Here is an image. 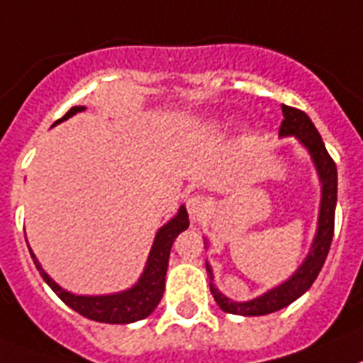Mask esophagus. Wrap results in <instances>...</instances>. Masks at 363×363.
I'll return each mask as SVG.
<instances>
[{"label": "esophagus", "instance_id": "34e87169", "mask_svg": "<svg viewBox=\"0 0 363 363\" xmlns=\"http://www.w3.org/2000/svg\"><path fill=\"white\" fill-rule=\"evenodd\" d=\"M187 209H189V215H191V217L200 218L208 213L209 202L203 199L202 194H193V196H189V200H187Z\"/></svg>", "mask_w": 363, "mask_h": 363}]
</instances>
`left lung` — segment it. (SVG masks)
<instances>
[{"mask_svg": "<svg viewBox=\"0 0 363 363\" xmlns=\"http://www.w3.org/2000/svg\"><path fill=\"white\" fill-rule=\"evenodd\" d=\"M284 121L280 125V135H295L302 145L310 150L313 163L317 167L319 178L323 184V199H321V213H319V228H317L315 241L308 254L306 262L302 263L301 269L293 274L286 284L278 286L277 289L257 296L248 302H233L217 291V287L209 282V289L213 295L215 302L223 308L226 313H235V315H267L272 311L282 310L289 306L293 301H296L302 293H306L319 277L325 259L330 250L332 238H334V217H336V200H337V169L330 154L326 152V146L323 143L321 135L310 121V116L304 111L296 107L282 106ZM209 280H213L211 267L206 263Z\"/></svg>", "mask_w": 363, "mask_h": 363, "instance_id": "1", "label": "left lung"}]
</instances>
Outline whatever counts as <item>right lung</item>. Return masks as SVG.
Masks as SVG:
<instances>
[{
	"label": "right lung",
	"instance_id": "obj_1",
	"mask_svg": "<svg viewBox=\"0 0 363 363\" xmlns=\"http://www.w3.org/2000/svg\"><path fill=\"white\" fill-rule=\"evenodd\" d=\"M85 107L77 106L72 107L67 115L59 118L57 122L67 121L68 116L76 115L79 111H83ZM55 122V124H57ZM189 228V215L187 209L182 206L172 220L169 224H164L163 228L157 232L154 241V247H152V252H150L148 263H146V269L143 272V277L137 284H135L131 289L124 293H116V295H106V296H81V295H72V293L65 291L61 287L53 282L52 278L48 277L46 272L42 271V267L38 265L37 257H31L35 265H37L40 277L44 278V282L52 287L53 291L57 293V296L61 298L67 306H70L72 310H76L77 313H81L86 319H92V321L98 323H111V325H125V323H135L140 321L148 317L152 311L155 310V306L160 304L161 296L164 291V277H167V267H169V256L170 248H172V242L178 238L179 232Z\"/></svg>",
	"mask_w": 363,
	"mask_h": 363
}]
</instances>
